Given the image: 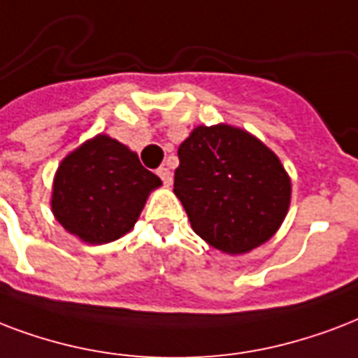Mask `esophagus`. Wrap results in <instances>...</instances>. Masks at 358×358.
Wrapping results in <instances>:
<instances>
[{"label": "esophagus", "instance_id": "esophagus-1", "mask_svg": "<svg viewBox=\"0 0 358 358\" xmlns=\"http://www.w3.org/2000/svg\"><path fill=\"white\" fill-rule=\"evenodd\" d=\"M157 176L162 179V182L164 185H171V171L168 170V168H164V166H160L159 170H157Z\"/></svg>", "mask_w": 358, "mask_h": 358}]
</instances>
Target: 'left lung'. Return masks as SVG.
I'll return each mask as SVG.
<instances>
[{
    "instance_id": "left-lung-1",
    "label": "left lung",
    "mask_w": 358,
    "mask_h": 358,
    "mask_svg": "<svg viewBox=\"0 0 358 358\" xmlns=\"http://www.w3.org/2000/svg\"><path fill=\"white\" fill-rule=\"evenodd\" d=\"M173 192L192 229L226 254H245L280 228L292 182L278 157L229 124L198 127L179 145Z\"/></svg>"
}]
</instances>
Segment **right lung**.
I'll return each mask as SVG.
<instances>
[{"instance_id":"obj_1","label":"right lung","mask_w":358,"mask_h":358,"mask_svg":"<svg viewBox=\"0 0 358 358\" xmlns=\"http://www.w3.org/2000/svg\"><path fill=\"white\" fill-rule=\"evenodd\" d=\"M160 179L138 155L110 136L85 141L61 162L52 190L57 222L90 245L119 239L134 228Z\"/></svg>"}]
</instances>
